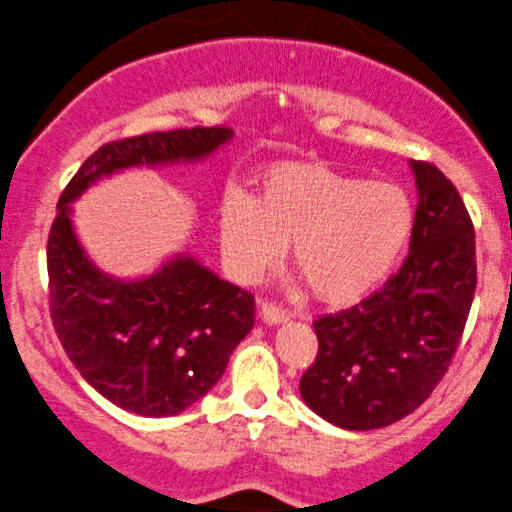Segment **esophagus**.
I'll use <instances>...</instances> for the list:
<instances>
[{
	"label": "esophagus",
	"instance_id": "34e87169",
	"mask_svg": "<svg viewBox=\"0 0 512 512\" xmlns=\"http://www.w3.org/2000/svg\"><path fill=\"white\" fill-rule=\"evenodd\" d=\"M258 316H261L263 323L268 326H280V323L290 321L285 309H280L278 304H268V302H258Z\"/></svg>",
	"mask_w": 512,
	"mask_h": 512
}]
</instances>
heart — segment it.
Instances as JSON below:
<instances>
[{"mask_svg":"<svg viewBox=\"0 0 512 512\" xmlns=\"http://www.w3.org/2000/svg\"><path fill=\"white\" fill-rule=\"evenodd\" d=\"M412 227L414 208L402 186L316 160L273 162L258 172L254 198L227 191L218 208L220 249L234 280L256 282L290 242L292 266L330 306L376 290L400 261Z\"/></svg>","mask_w":512,"mask_h":512,"instance_id":"b5f03b06","label":"heart"}]
</instances>
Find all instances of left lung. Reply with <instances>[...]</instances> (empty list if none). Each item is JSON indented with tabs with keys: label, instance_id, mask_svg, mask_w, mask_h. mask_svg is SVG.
<instances>
[{
	"label": "left lung",
	"instance_id": "8db88e82",
	"mask_svg": "<svg viewBox=\"0 0 512 512\" xmlns=\"http://www.w3.org/2000/svg\"><path fill=\"white\" fill-rule=\"evenodd\" d=\"M417 184L410 254L383 290L314 323L302 400L347 431L381 429L434 393L458 350L477 290L474 227L446 174L410 160Z\"/></svg>",
	"mask_w": 512,
	"mask_h": 512
}]
</instances>
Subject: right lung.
Returning a JSON list of instances; mask_svg holds the SVG:
<instances>
[{"label": "right lung", "mask_w": 512, "mask_h": 512, "mask_svg": "<svg viewBox=\"0 0 512 512\" xmlns=\"http://www.w3.org/2000/svg\"><path fill=\"white\" fill-rule=\"evenodd\" d=\"M232 136L225 126H194L105 143L57 203L47 242L54 330L81 376L126 412L174 417L201 400L254 328V297L191 254H174L143 278H114L83 249L71 203L131 167L206 160Z\"/></svg>", "instance_id": "obj_1"}]
</instances>
